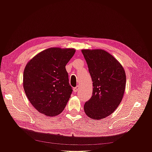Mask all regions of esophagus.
<instances>
[{
	"label": "esophagus",
	"instance_id": "obj_1",
	"mask_svg": "<svg viewBox=\"0 0 152 152\" xmlns=\"http://www.w3.org/2000/svg\"><path fill=\"white\" fill-rule=\"evenodd\" d=\"M79 91V86H77V87L73 88V92H74V93H77V92Z\"/></svg>",
	"mask_w": 152,
	"mask_h": 152
}]
</instances>
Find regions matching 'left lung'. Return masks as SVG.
Instances as JSON below:
<instances>
[{"mask_svg": "<svg viewBox=\"0 0 152 152\" xmlns=\"http://www.w3.org/2000/svg\"><path fill=\"white\" fill-rule=\"evenodd\" d=\"M93 81V95L86 102V115L94 121L111 115L122 102L126 72L112 55L103 49H82Z\"/></svg>", "mask_w": 152, "mask_h": 152, "instance_id": "left-lung-1", "label": "left lung"}]
</instances>
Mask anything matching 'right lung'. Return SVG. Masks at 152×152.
<instances>
[{
    "instance_id": "obj_1",
    "label": "right lung",
    "mask_w": 152,
    "mask_h": 152,
    "mask_svg": "<svg viewBox=\"0 0 152 152\" xmlns=\"http://www.w3.org/2000/svg\"><path fill=\"white\" fill-rule=\"evenodd\" d=\"M75 53L73 48H50L32 58L23 72V88L32 106L48 117L65 108L72 89L65 66Z\"/></svg>"
}]
</instances>
